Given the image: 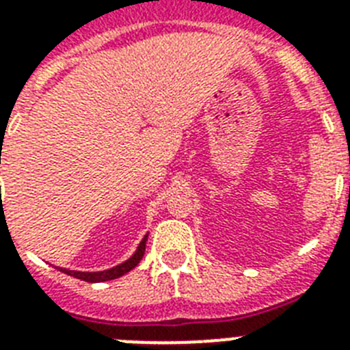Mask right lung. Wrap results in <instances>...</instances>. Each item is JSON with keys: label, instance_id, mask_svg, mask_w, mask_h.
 <instances>
[{"label": "right lung", "instance_id": "add662e5", "mask_svg": "<svg viewBox=\"0 0 350 350\" xmlns=\"http://www.w3.org/2000/svg\"><path fill=\"white\" fill-rule=\"evenodd\" d=\"M145 243H147V236L142 239V243H139L137 250L131 256V258H129V260L123 261L121 265L112 267V269H109V271L79 272V271H68V269H59V271L68 274V276H74V278H78V280H83V282H89V283H100V282H109V280H116V278L123 276V274H126L129 271H132V269L142 261L143 254H145Z\"/></svg>", "mask_w": 350, "mask_h": 350}]
</instances>
